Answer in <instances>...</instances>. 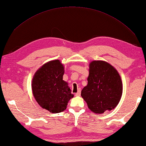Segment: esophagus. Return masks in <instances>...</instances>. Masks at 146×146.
I'll return each instance as SVG.
<instances>
[{"mask_svg":"<svg viewBox=\"0 0 146 146\" xmlns=\"http://www.w3.org/2000/svg\"><path fill=\"white\" fill-rule=\"evenodd\" d=\"M80 94H81V90L79 89L78 90V92H76V93H75V96H80Z\"/></svg>","mask_w":146,"mask_h":146,"instance_id":"1","label":"esophagus"}]
</instances>
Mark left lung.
I'll return each mask as SVG.
<instances>
[{"label":"left lung","mask_w":146,"mask_h":146,"mask_svg":"<svg viewBox=\"0 0 146 146\" xmlns=\"http://www.w3.org/2000/svg\"><path fill=\"white\" fill-rule=\"evenodd\" d=\"M87 86L81 96L95 113L113 109L123 93V84L117 70L108 62L94 60L90 63Z\"/></svg>","instance_id":"obj_1"}]
</instances>
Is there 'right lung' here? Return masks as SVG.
Wrapping results in <instances>:
<instances>
[{
    "mask_svg": "<svg viewBox=\"0 0 146 146\" xmlns=\"http://www.w3.org/2000/svg\"><path fill=\"white\" fill-rule=\"evenodd\" d=\"M64 66L59 60L44 64L34 75L32 89L36 102L42 108L52 113L66 110L73 97L68 83L62 80Z\"/></svg>",
    "mask_w": 146,
    "mask_h": 146,
    "instance_id": "1",
    "label": "right lung"
}]
</instances>
